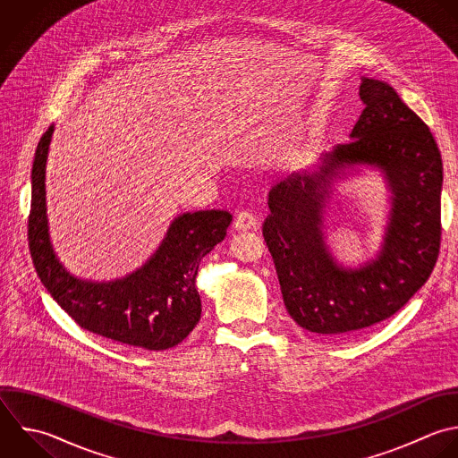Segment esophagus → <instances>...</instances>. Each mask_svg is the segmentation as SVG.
I'll return each instance as SVG.
<instances>
[{
  "label": "esophagus",
  "instance_id": "obj_1",
  "mask_svg": "<svg viewBox=\"0 0 458 458\" xmlns=\"http://www.w3.org/2000/svg\"><path fill=\"white\" fill-rule=\"evenodd\" d=\"M254 225H256V218H254V215H252L250 211H247V209L240 211V213L236 215V218H234V229H236V231H249V229H252Z\"/></svg>",
  "mask_w": 458,
  "mask_h": 458
}]
</instances>
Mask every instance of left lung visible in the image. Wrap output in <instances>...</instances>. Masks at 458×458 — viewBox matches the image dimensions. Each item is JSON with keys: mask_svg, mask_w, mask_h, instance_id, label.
Wrapping results in <instances>:
<instances>
[{"mask_svg": "<svg viewBox=\"0 0 458 458\" xmlns=\"http://www.w3.org/2000/svg\"><path fill=\"white\" fill-rule=\"evenodd\" d=\"M365 106L351 141L318 172L292 174L270 191L263 236L290 317L304 329L342 336L399 311L428 281L440 250L442 159L428 125L385 82L363 79ZM376 164L394 191L386 245L376 262L342 271L321 242L319 182L335 167Z\"/></svg>", "mask_w": 458, "mask_h": 458, "instance_id": "left-lung-1", "label": "left lung"}]
</instances>
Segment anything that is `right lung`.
Wrapping results in <instances>:
<instances>
[{
  "label": "right lung",
  "instance_id": "add662e5",
  "mask_svg": "<svg viewBox=\"0 0 458 458\" xmlns=\"http://www.w3.org/2000/svg\"><path fill=\"white\" fill-rule=\"evenodd\" d=\"M54 127L36 150L29 245L34 267L50 295L82 327L131 347L161 351L182 342L202 313L195 277L200 259L225 238L229 211L179 216L156 256L132 276L114 283L72 277L54 256L45 208V166Z\"/></svg>",
  "mask_w": 458,
  "mask_h": 458
}]
</instances>
